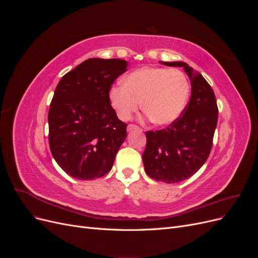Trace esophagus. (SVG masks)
<instances>
[{
    "label": "esophagus",
    "instance_id": "obj_1",
    "mask_svg": "<svg viewBox=\"0 0 258 258\" xmlns=\"http://www.w3.org/2000/svg\"><path fill=\"white\" fill-rule=\"evenodd\" d=\"M139 129H140V127H138L137 124H132V123L128 124V127H127L128 131H134V130H139Z\"/></svg>",
    "mask_w": 258,
    "mask_h": 258
}]
</instances>
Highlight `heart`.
Masks as SVG:
<instances>
[{
    "mask_svg": "<svg viewBox=\"0 0 258 258\" xmlns=\"http://www.w3.org/2000/svg\"><path fill=\"white\" fill-rule=\"evenodd\" d=\"M189 93V81L179 70L142 68L111 88L110 102L121 120H129L142 102L153 123L167 126L182 115Z\"/></svg>",
    "mask_w": 258,
    "mask_h": 258,
    "instance_id": "1",
    "label": "heart"
}]
</instances>
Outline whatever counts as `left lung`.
Here are the masks:
<instances>
[{
    "label": "left lung",
    "instance_id": "8db88e82",
    "mask_svg": "<svg viewBox=\"0 0 258 258\" xmlns=\"http://www.w3.org/2000/svg\"><path fill=\"white\" fill-rule=\"evenodd\" d=\"M182 67L190 79L191 95L183 114L166 129L146 131L142 155L146 174L165 183H178L194 175L207 161L213 144L218 108L213 89L185 62H162Z\"/></svg>",
    "mask_w": 258,
    "mask_h": 258
}]
</instances>
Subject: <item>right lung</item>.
Segmentation results:
<instances>
[{
	"label": "right lung",
	"mask_w": 258,
	"mask_h": 258,
	"mask_svg": "<svg viewBox=\"0 0 258 258\" xmlns=\"http://www.w3.org/2000/svg\"><path fill=\"white\" fill-rule=\"evenodd\" d=\"M121 59L91 58L68 72L49 107V147L66 173L88 181L105 175L127 137L110 102L111 86L127 71Z\"/></svg>",
	"instance_id": "1"
}]
</instances>
